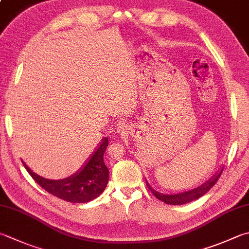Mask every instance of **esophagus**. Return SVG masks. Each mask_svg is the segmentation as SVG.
I'll use <instances>...</instances> for the list:
<instances>
[{
    "label": "esophagus",
    "mask_w": 249,
    "mask_h": 249,
    "mask_svg": "<svg viewBox=\"0 0 249 249\" xmlns=\"http://www.w3.org/2000/svg\"><path fill=\"white\" fill-rule=\"evenodd\" d=\"M117 130H118V132H123L124 133V131L125 130L124 129V124H120L119 126H117Z\"/></svg>",
    "instance_id": "esophagus-1"
}]
</instances>
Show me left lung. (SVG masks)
Instances as JSON below:
<instances>
[{"mask_svg":"<svg viewBox=\"0 0 249 249\" xmlns=\"http://www.w3.org/2000/svg\"><path fill=\"white\" fill-rule=\"evenodd\" d=\"M222 171L223 170L220 171L217 176L213 178L212 180H209L207 183H205V184L200 185L199 187H197V189L192 190V191H189V192H185V193H181V194L165 195V194L158 193V192H156L154 189H152L147 182H146V185L148 187V190L151 191V193L155 196V197H156L159 200L163 201V203H166L168 205H183V204H187V203H190V201H193L195 199H197V198L201 197V196L207 193V192L215 184V182L218 181L220 176H221Z\"/></svg>","mask_w":249,"mask_h":249,"instance_id":"1","label":"left lung"}]
</instances>
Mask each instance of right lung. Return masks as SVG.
Listing matches in <instances>:
<instances>
[{
    "instance_id": "obj_1",
    "label": "right lung",
    "mask_w": 249,
    "mask_h": 249,
    "mask_svg": "<svg viewBox=\"0 0 249 249\" xmlns=\"http://www.w3.org/2000/svg\"><path fill=\"white\" fill-rule=\"evenodd\" d=\"M108 146L105 138L100 147L80 172L64 180H48L32 172L23 162L26 170L42 189L69 203H88L98 197L108 182V169L104 162V153Z\"/></svg>"
}]
</instances>
